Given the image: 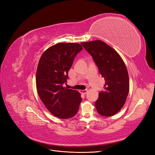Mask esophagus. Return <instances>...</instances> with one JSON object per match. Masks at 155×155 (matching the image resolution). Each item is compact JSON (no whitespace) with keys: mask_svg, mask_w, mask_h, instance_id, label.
Returning <instances> with one entry per match:
<instances>
[{"mask_svg":"<svg viewBox=\"0 0 155 155\" xmlns=\"http://www.w3.org/2000/svg\"><path fill=\"white\" fill-rule=\"evenodd\" d=\"M80 92H81V93H82L83 94H86L87 92V89H84V90H81L80 91Z\"/></svg>","mask_w":155,"mask_h":155,"instance_id":"obj_1","label":"esophagus"}]
</instances>
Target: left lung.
Listing matches in <instances>:
<instances>
[{
	"mask_svg": "<svg viewBox=\"0 0 155 155\" xmlns=\"http://www.w3.org/2000/svg\"><path fill=\"white\" fill-rule=\"evenodd\" d=\"M92 56L100 74L104 77V89L94 103L98 113L111 117L126 101L129 90L128 72L122 58L113 48L102 41L81 43Z\"/></svg>",
	"mask_w": 155,
	"mask_h": 155,
	"instance_id": "8db88e82",
	"label": "left lung"
}]
</instances>
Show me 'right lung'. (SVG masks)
Here are the masks:
<instances>
[{"instance_id": "add662e5", "label": "right lung", "mask_w": 155, "mask_h": 155, "mask_svg": "<svg viewBox=\"0 0 155 155\" xmlns=\"http://www.w3.org/2000/svg\"><path fill=\"white\" fill-rule=\"evenodd\" d=\"M82 50L78 43H58L40 58L36 74L37 92L49 111L59 118L74 117L82 101L77 91L63 86L74 58Z\"/></svg>"}]
</instances>
